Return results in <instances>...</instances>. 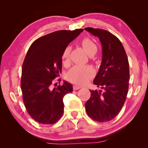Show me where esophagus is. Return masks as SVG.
Segmentation results:
<instances>
[{
	"instance_id": "obj_1",
	"label": "esophagus",
	"mask_w": 148,
	"mask_h": 148,
	"mask_svg": "<svg viewBox=\"0 0 148 148\" xmlns=\"http://www.w3.org/2000/svg\"><path fill=\"white\" fill-rule=\"evenodd\" d=\"M82 87L80 86H78V85H74V86H73V88H74V90H77L80 89V88H81Z\"/></svg>"
}]
</instances>
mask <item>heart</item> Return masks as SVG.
Masks as SVG:
<instances>
[{
	"instance_id": "b5f03b06",
	"label": "heart",
	"mask_w": 148,
	"mask_h": 148,
	"mask_svg": "<svg viewBox=\"0 0 148 148\" xmlns=\"http://www.w3.org/2000/svg\"><path fill=\"white\" fill-rule=\"evenodd\" d=\"M81 45L88 55L92 56L97 51V47L95 42L89 38H84L81 41ZM70 47H65L62 54V59L64 62L68 60L70 56ZM94 76V71L90 66L76 65L69 70L67 74V79L71 82L76 84H85Z\"/></svg>"
}]
</instances>
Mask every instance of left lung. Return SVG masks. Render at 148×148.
<instances>
[{
  "instance_id": "obj_1",
  "label": "left lung",
  "mask_w": 148,
  "mask_h": 148,
  "mask_svg": "<svg viewBox=\"0 0 148 148\" xmlns=\"http://www.w3.org/2000/svg\"><path fill=\"white\" fill-rule=\"evenodd\" d=\"M99 37L102 45V60L93 84L99 90H90V98L85 106L90 118L99 123L113 120L120 113L126 100L129 88L130 67L121 42L108 31L86 28Z\"/></svg>"
}]
</instances>
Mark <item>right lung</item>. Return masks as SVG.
I'll return each mask as SVG.
<instances>
[{
  "instance_id": "obj_1",
  "label": "right lung",
  "mask_w": 148,
  "mask_h": 148,
  "mask_svg": "<svg viewBox=\"0 0 148 148\" xmlns=\"http://www.w3.org/2000/svg\"><path fill=\"white\" fill-rule=\"evenodd\" d=\"M83 31L62 30L49 33L33 42L27 52L22 66V96L28 114L37 123L52 125L63 114V97L73 88L67 81L56 86L53 80L62 70L64 49Z\"/></svg>"
}]
</instances>
